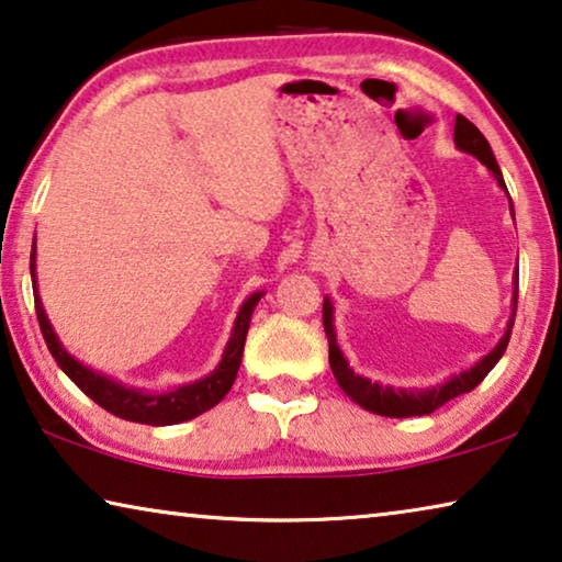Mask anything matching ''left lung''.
Instances as JSON below:
<instances>
[{"instance_id":"1","label":"left lung","mask_w":562,"mask_h":562,"mask_svg":"<svg viewBox=\"0 0 562 562\" xmlns=\"http://www.w3.org/2000/svg\"><path fill=\"white\" fill-rule=\"evenodd\" d=\"M454 144H457L459 150H464V154L480 158V161L487 166V169L492 171V176H495V179H497L499 189L507 194L505 179H502V171H499V166L495 161V154H492V148L487 144V138H484L482 131L476 128L472 121H467L464 115H457V121H454ZM509 212H513V220H515L513 201H509ZM513 280H515L513 315H509L507 330L499 338L497 346L492 348L487 356H482V361H476L472 368H467V371H459L454 375H449L447 381L437 383V386H429V389H393V386H383V383H375L371 379H366V375H358L353 368L348 366L346 356H342V350L338 346V338H335L333 303H330V297L325 295L323 297V325H325V335H328L330 368H333L335 381H338V386L348 393V398H353L358 406L366 408V412H371V414L391 416V418L434 414L439 406L447 404V401L462 396V393H469L472 389L480 386V383L484 381V375H487L492 368L497 366L502 353H505V348H507V342H509V335H513V325H515L517 282H520V272L515 270Z\"/></svg>"}]
</instances>
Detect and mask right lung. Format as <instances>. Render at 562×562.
<instances>
[{"label":"right lung","instance_id":"obj_1","mask_svg":"<svg viewBox=\"0 0 562 562\" xmlns=\"http://www.w3.org/2000/svg\"><path fill=\"white\" fill-rule=\"evenodd\" d=\"M35 257H37V247L32 245L30 274H32V292H35V310H37L42 338H45L49 353H53V358L57 361V366L63 368L67 379L86 393V396L93 398L98 406H103L105 412H111L113 416L125 418V422L148 424V426H171V424L189 422V418L209 412V408H214L224 396H227L234 379H237L241 353H245L249 321H252L255 307L265 292H252V295L241 303L237 321H234V328L227 340V348H224L222 353V361L212 373L199 381L187 383V386H176L158 393V391L125 386V383L111 379V375L93 371V368L80 363L78 358L67 353L60 338H57L55 328L47 321L45 307H42V300L37 292Z\"/></svg>","mask_w":562,"mask_h":562}]
</instances>
